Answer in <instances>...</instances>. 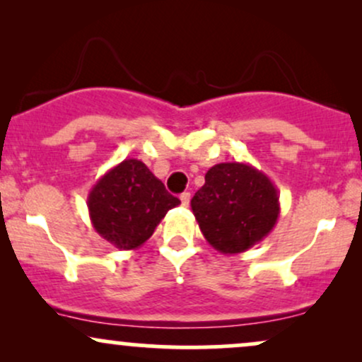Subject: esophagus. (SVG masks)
<instances>
[{
    "instance_id": "34e87169",
    "label": "esophagus",
    "mask_w": 362,
    "mask_h": 362,
    "mask_svg": "<svg viewBox=\"0 0 362 362\" xmlns=\"http://www.w3.org/2000/svg\"><path fill=\"white\" fill-rule=\"evenodd\" d=\"M180 201H182V206H189V202H190V192H184V194H180Z\"/></svg>"
}]
</instances>
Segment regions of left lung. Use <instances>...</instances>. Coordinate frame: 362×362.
I'll return each mask as SVG.
<instances>
[{
	"instance_id": "left-lung-1",
	"label": "left lung",
	"mask_w": 362,
	"mask_h": 362,
	"mask_svg": "<svg viewBox=\"0 0 362 362\" xmlns=\"http://www.w3.org/2000/svg\"><path fill=\"white\" fill-rule=\"evenodd\" d=\"M204 238L224 255L242 253L265 238L281 213L271 178L248 163H218L190 201Z\"/></svg>"
}]
</instances>
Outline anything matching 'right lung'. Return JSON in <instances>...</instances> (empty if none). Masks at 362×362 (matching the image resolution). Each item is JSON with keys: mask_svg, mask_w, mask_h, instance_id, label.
<instances>
[{"mask_svg": "<svg viewBox=\"0 0 362 362\" xmlns=\"http://www.w3.org/2000/svg\"><path fill=\"white\" fill-rule=\"evenodd\" d=\"M86 204L91 224L103 240L119 250H136L180 201L143 161L129 158L98 178Z\"/></svg>", "mask_w": 362, "mask_h": 362, "instance_id": "add662e5", "label": "right lung"}]
</instances>
